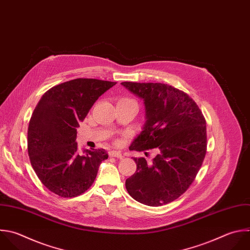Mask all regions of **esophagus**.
Here are the masks:
<instances>
[{
	"instance_id": "1",
	"label": "esophagus",
	"mask_w": 250,
	"mask_h": 250,
	"mask_svg": "<svg viewBox=\"0 0 250 250\" xmlns=\"http://www.w3.org/2000/svg\"><path fill=\"white\" fill-rule=\"evenodd\" d=\"M108 154H109L110 157H116V158H122L123 157V155L119 151H116V150H111V151L108 152Z\"/></svg>"
}]
</instances>
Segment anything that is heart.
<instances>
[{
  "instance_id": "heart-1",
  "label": "heart",
  "mask_w": 250,
  "mask_h": 250,
  "mask_svg": "<svg viewBox=\"0 0 250 250\" xmlns=\"http://www.w3.org/2000/svg\"><path fill=\"white\" fill-rule=\"evenodd\" d=\"M118 102H135V101L130 98H121L118 100Z\"/></svg>"
}]
</instances>
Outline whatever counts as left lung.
Segmentation results:
<instances>
[{
  "label": "left lung",
  "instance_id": "left-lung-1",
  "mask_svg": "<svg viewBox=\"0 0 250 250\" xmlns=\"http://www.w3.org/2000/svg\"><path fill=\"white\" fill-rule=\"evenodd\" d=\"M121 84L143 99L146 107V125L129 149L155 148L157 152L150 162L145 157L134 158L137 171L126 180L127 191L148 206L172 202L189 188L204 160L205 118L188 94L170 85Z\"/></svg>",
  "mask_w": 250,
  "mask_h": 250
}]
</instances>
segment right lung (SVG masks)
Instances as JSON below:
<instances>
[{"label": "right lung", "mask_w": 250, "mask_h": 250, "mask_svg": "<svg viewBox=\"0 0 250 250\" xmlns=\"http://www.w3.org/2000/svg\"><path fill=\"white\" fill-rule=\"evenodd\" d=\"M116 82L77 78L47 91L37 104L28 126L31 165L42 184L62 197L84 193L94 183L104 148L79 154L76 128L96 101Z\"/></svg>", "instance_id": "add662e5"}]
</instances>
